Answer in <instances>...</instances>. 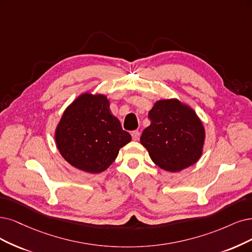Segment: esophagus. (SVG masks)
I'll list each match as a JSON object with an SVG mask.
<instances>
[{
	"mask_svg": "<svg viewBox=\"0 0 252 252\" xmlns=\"http://www.w3.org/2000/svg\"><path fill=\"white\" fill-rule=\"evenodd\" d=\"M132 138H133V140H138V139L140 138V132H139V131H133L132 132Z\"/></svg>",
	"mask_w": 252,
	"mask_h": 252,
	"instance_id": "obj_1",
	"label": "esophagus"
}]
</instances>
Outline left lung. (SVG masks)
I'll return each mask as SVG.
<instances>
[{"mask_svg": "<svg viewBox=\"0 0 252 252\" xmlns=\"http://www.w3.org/2000/svg\"><path fill=\"white\" fill-rule=\"evenodd\" d=\"M148 118L151 126L143 131L140 142L157 166L178 172L200 159L206 132L191 107L176 98L161 99L155 102Z\"/></svg>", "mask_w": 252, "mask_h": 252, "instance_id": "1", "label": "left lung"}]
</instances>
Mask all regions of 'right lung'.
<instances>
[{"instance_id": "add662e5", "label": "right lung", "mask_w": 252, "mask_h": 252, "mask_svg": "<svg viewBox=\"0 0 252 252\" xmlns=\"http://www.w3.org/2000/svg\"><path fill=\"white\" fill-rule=\"evenodd\" d=\"M55 139L61 156L71 166L99 173L114 162L132 137L112 115L106 95L85 92L65 109Z\"/></svg>"}]
</instances>
